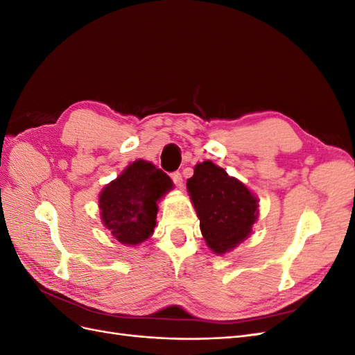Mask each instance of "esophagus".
I'll list each match as a JSON object with an SVG mask.
<instances>
[{
    "instance_id": "1",
    "label": "esophagus",
    "mask_w": 355,
    "mask_h": 355,
    "mask_svg": "<svg viewBox=\"0 0 355 355\" xmlns=\"http://www.w3.org/2000/svg\"><path fill=\"white\" fill-rule=\"evenodd\" d=\"M170 178H171V180H173V184H175L176 187H180V185H182V175L179 173V171H173V173L170 175Z\"/></svg>"
}]
</instances>
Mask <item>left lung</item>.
<instances>
[{"instance_id": "1", "label": "left lung", "mask_w": 355, "mask_h": 355, "mask_svg": "<svg viewBox=\"0 0 355 355\" xmlns=\"http://www.w3.org/2000/svg\"><path fill=\"white\" fill-rule=\"evenodd\" d=\"M210 250L223 254L249 237L259 206L253 192L211 161H202L187 182Z\"/></svg>"}]
</instances>
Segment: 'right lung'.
<instances>
[{"mask_svg":"<svg viewBox=\"0 0 355 355\" xmlns=\"http://www.w3.org/2000/svg\"><path fill=\"white\" fill-rule=\"evenodd\" d=\"M171 188L173 182L163 170L136 159L102 189L99 209L103 225L121 244L144 243L157 225L158 200Z\"/></svg>","mask_w":355,"mask_h":355,"instance_id":"add662e5","label":"right lung"}]
</instances>
